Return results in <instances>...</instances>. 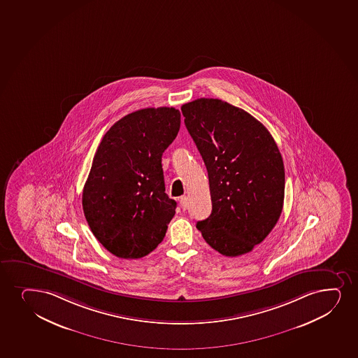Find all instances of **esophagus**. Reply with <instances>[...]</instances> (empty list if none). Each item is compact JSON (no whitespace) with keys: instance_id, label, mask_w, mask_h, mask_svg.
<instances>
[{"instance_id":"1","label":"esophagus","mask_w":358,"mask_h":358,"mask_svg":"<svg viewBox=\"0 0 358 358\" xmlns=\"http://www.w3.org/2000/svg\"><path fill=\"white\" fill-rule=\"evenodd\" d=\"M180 205H181L182 210H187V207H188V198L187 196H181L180 198Z\"/></svg>"}]
</instances>
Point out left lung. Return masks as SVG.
Here are the masks:
<instances>
[{
  "label": "left lung",
  "instance_id": "1",
  "mask_svg": "<svg viewBox=\"0 0 358 358\" xmlns=\"http://www.w3.org/2000/svg\"><path fill=\"white\" fill-rule=\"evenodd\" d=\"M181 110L210 182L212 213L196 227L225 257L252 252L282 213L285 171L277 143L257 118L227 101L200 98Z\"/></svg>",
  "mask_w": 358,
  "mask_h": 358
}]
</instances>
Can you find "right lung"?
<instances>
[{
	"label": "right lung",
	"mask_w": 358,
	"mask_h": 358,
	"mask_svg": "<svg viewBox=\"0 0 358 358\" xmlns=\"http://www.w3.org/2000/svg\"><path fill=\"white\" fill-rule=\"evenodd\" d=\"M175 108L127 115L106 131L83 190L90 229L121 259L148 255L164 238L176 201L165 193L163 152L180 131Z\"/></svg>",
	"instance_id": "add662e5"
}]
</instances>
